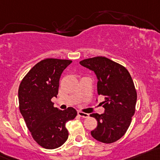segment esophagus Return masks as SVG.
Instances as JSON below:
<instances>
[{"label": "esophagus", "instance_id": "obj_1", "mask_svg": "<svg viewBox=\"0 0 160 160\" xmlns=\"http://www.w3.org/2000/svg\"><path fill=\"white\" fill-rule=\"evenodd\" d=\"M77 114H78L79 116H80L82 118H88L89 117V114L85 113V112H83L78 111L77 112Z\"/></svg>", "mask_w": 160, "mask_h": 160}]
</instances>
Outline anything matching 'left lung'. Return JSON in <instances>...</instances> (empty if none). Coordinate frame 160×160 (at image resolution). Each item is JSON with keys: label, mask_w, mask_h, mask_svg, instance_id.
I'll list each match as a JSON object with an SVG mask.
<instances>
[{"label": "left lung", "mask_w": 160, "mask_h": 160, "mask_svg": "<svg viewBox=\"0 0 160 160\" xmlns=\"http://www.w3.org/2000/svg\"><path fill=\"white\" fill-rule=\"evenodd\" d=\"M80 64L94 71L98 94L105 96L104 113L90 115L98 122L91 135L102 143H114L124 136L134 115L137 91L132 78L124 66L106 57L85 59Z\"/></svg>", "instance_id": "8db88e82"}]
</instances>
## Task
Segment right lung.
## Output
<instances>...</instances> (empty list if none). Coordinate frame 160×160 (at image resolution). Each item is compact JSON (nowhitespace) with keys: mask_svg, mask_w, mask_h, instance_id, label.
<instances>
[{"mask_svg":"<svg viewBox=\"0 0 160 160\" xmlns=\"http://www.w3.org/2000/svg\"><path fill=\"white\" fill-rule=\"evenodd\" d=\"M71 60L46 58L27 73L20 84L19 106L26 126L36 143L52 150L64 144L68 138L65 124L77 116L72 107L54 108L52 102L58 93L59 80Z\"/></svg>","mask_w":160,"mask_h":160,"instance_id":"obj_1","label":"right lung"}]
</instances>
